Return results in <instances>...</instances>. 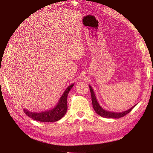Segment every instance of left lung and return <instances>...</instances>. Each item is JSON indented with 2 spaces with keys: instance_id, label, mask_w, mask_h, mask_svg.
<instances>
[{
  "instance_id": "8db88e82",
  "label": "left lung",
  "mask_w": 153,
  "mask_h": 153,
  "mask_svg": "<svg viewBox=\"0 0 153 153\" xmlns=\"http://www.w3.org/2000/svg\"><path fill=\"white\" fill-rule=\"evenodd\" d=\"M89 87H90V92H91V101H92V105H93V108L94 109V110L95 111L96 113H97L98 115H99L100 116H101L102 117L113 118V119H119V118L123 117L125 116L126 114L129 113L131 111L133 110V108L137 105L136 104V105H134L133 107L129 108V110H126L125 111L120 112V113L107 111L106 110H104V109H103L101 106H100V104L97 100V98H96V96L95 95L93 88H91V86L90 85H89Z\"/></svg>"
}]
</instances>
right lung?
I'll return each mask as SVG.
<instances>
[{
  "label": "right lung",
  "mask_w": 153,
  "mask_h": 153,
  "mask_svg": "<svg viewBox=\"0 0 153 153\" xmlns=\"http://www.w3.org/2000/svg\"><path fill=\"white\" fill-rule=\"evenodd\" d=\"M74 84L67 87L64 93L59 99L56 106L51 110L42 112H32L24 109V111L30 118L36 121L42 123H51L60 120L66 114L67 111V96L70 90L72 89Z\"/></svg>",
  "instance_id": "obj_1"
}]
</instances>
